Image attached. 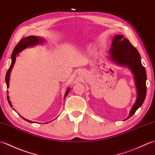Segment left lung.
Here are the masks:
<instances>
[{
  "label": "left lung",
  "instance_id": "left-lung-1",
  "mask_svg": "<svg viewBox=\"0 0 155 155\" xmlns=\"http://www.w3.org/2000/svg\"><path fill=\"white\" fill-rule=\"evenodd\" d=\"M108 58L118 66L127 67L134 75L137 98L128 117L124 120H126L135 113L145 101L147 94L146 71L141 63V56L137 49L122 35L117 34L113 38Z\"/></svg>",
  "mask_w": 155,
  "mask_h": 155
}]
</instances>
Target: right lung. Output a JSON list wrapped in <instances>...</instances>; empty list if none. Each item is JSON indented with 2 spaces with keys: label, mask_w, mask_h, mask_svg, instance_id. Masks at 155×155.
I'll return each instance as SVG.
<instances>
[{
  "label": "right lung",
  "mask_w": 155,
  "mask_h": 155,
  "mask_svg": "<svg viewBox=\"0 0 155 155\" xmlns=\"http://www.w3.org/2000/svg\"><path fill=\"white\" fill-rule=\"evenodd\" d=\"M45 41V39L41 37L35 36V35H30V36H28L26 38H24L23 39H21L18 44L15 47V48H14V49L13 50V52L12 53V55H11V59H12L11 64H10V66L9 67V69H8V71H7L6 74V77H5V81H6L7 88H9L10 74H11V71H12V68L14 65V63H15V62H16V57L19 55V53H20L21 51H22L23 50H24L25 49H26L27 48L34 47V46L37 45L38 44H39V45L44 44V43ZM69 91H70V88H68L67 89V91L65 92V94H64V99H65L66 96L68 95V94H69ZM7 100H8V102L10 104V107H12V105L11 104V102H10V100L8 91H7ZM12 109L14 110V108H12ZM22 117V119H24V120L30 122V123H34L33 121L26 120V119L24 118L23 117Z\"/></svg>",
  "instance_id": "obj_1"
}]
</instances>
